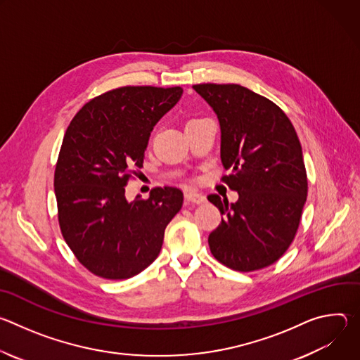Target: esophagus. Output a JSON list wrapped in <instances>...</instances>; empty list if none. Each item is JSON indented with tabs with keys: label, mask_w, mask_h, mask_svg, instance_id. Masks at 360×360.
<instances>
[{
	"label": "esophagus",
	"mask_w": 360,
	"mask_h": 360,
	"mask_svg": "<svg viewBox=\"0 0 360 360\" xmlns=\"http://www.w3.org/2000/svg\"><path fill=\"white\" fill-rule=\"evenodd\" d=\"M185 199L191 203H196V205H200V203H205L207 202V198H205L203 193H199L196 191H188L185 192Z\"/></svg>",
	"instance_id": "34e87169"
}]
</instances>
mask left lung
Wrapping results in <instances>:
<instances>
[{"instance_id":"1","label":"left lung","mask_w":360,"mask_h":360,"mask_svg":"<svg viewBox=\"0 0 360 360\" xmlns=\"http://www.w3.org/2000/svg\"><path fill=\"white\" fill-rule=\"evenodd\" d=\"M221 127L224 181L239 199L210 195L221 225L210 235L212 255L225 266L252 272L275 264L297 231L307 195L302 146L285 112L238 84H199Z\"/></svg>"}]
</instances>
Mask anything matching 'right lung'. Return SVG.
Wrapping results in <instances>:
<instances>
[{
	"label": "right lung",
	"instance_id": "obj_1",
	"mask_svg": "<svg viewBox=\"0 0 360 360\" xmlns=\"http://www.w3.org/2000/svg\"><path fill=\"white\" fill-rule=\"evenodd\" d=\"M181 86H122L85 104L63 139L54 175L58 221L77 259L94 275L128 279L158 258L181 211L178 188H155L129 202L131 169L142 168L157 122L181 99Z\"/></svg>",
	"mask_w": 360,
	"mask_h": 360
}]
</instances>
